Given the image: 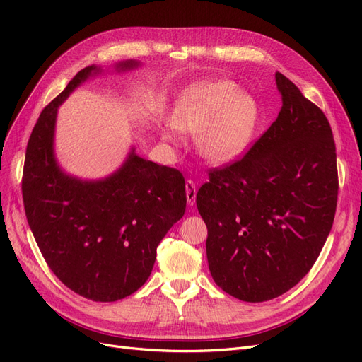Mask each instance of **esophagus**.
Listing matches in <instances>:
<instances>
[{
	"label": "esophagus",
	"instance_id": "obj_1",
	"mask_svg": "<svg viewBox=\"0 0 362 362\" xmlns=\"http://www.w3.org/2000/svg\"><path fill=\"white\" fill-rule=\"evenodd\" d=\"M185 194H187V204L193 206L196 202V185L192 180L185 181Z\"/></svg>",
	"mask_w": 362,
	"mask_h": 362
}]
</instances>
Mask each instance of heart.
Wrapping results in <instances>:
<instances>
[{
  "instance_id": "1",
  "label": "heart",
  "mask_w": 362,
  "mask_h": 362,
  "mask_svg": "<svg viewBox=\"0 0 362 362\" xmlns=\"http://www.w3.org/2000/svg\"><path fill=\"white\" fill-rule=\"evenodd\" d=\"M259 110L254 98L237 84L218 80L196 84L184 93L172 115V125L182 133H198L201 156L216 164L242 156L254 137ZM172 140V134H164Z\"/></svg>"
}]
</instances>
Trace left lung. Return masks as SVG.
Returning a JSON list of instances; mask_svg holds the SVG:
<instances>
[{
    "label": "left lung",
    "mask_w": 362,
    "mask_h": 362,
    "mask_svg": "<svg viewBox=\"0 0 362 362\" xmlns=\"http://www.w3.org/2000/svg\"><path fill=\"white\" fill-rule=\"evenodd\" d=\"M281 112L243 157L208 172L196 205L214 282L245 302L275 299L319 258L338 198L334 134L325 113L276 74Z\"/></svg>",
    "instance_id": "8db88e82"
}]
</instances>
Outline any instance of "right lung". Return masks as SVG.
I'll list each match as a JSON object with an SVG mask.
<instances>
[{
	"instance_id": "right-lung-1",
	"label": "right lung",
	"mask_w": 362,
	"mask_h": 362,
	"mask_svg": "<svg viewBox=\"0 0 362 362\" xmlns=\"http://www.w3.org/2000/svg\"><path fill=\"white\" fill-rule=\"evenodd\" d=\"M133 66L134 62L119 64ZM96 72V66L81 69L42 110L25 151L23 198L31 233L54 275L86 299L115 302L146 282L157 246L184 216L187 198L178 169L134 152L104 181L83 182L59 169L52 154L57 108Z\"/></svg>"
}]
</instances>
